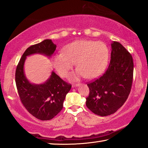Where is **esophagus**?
Returning a JSON list of instances; mask_svg holds the SVG:
<instances>
[{
    "label": "esophagus",
    "instance_id": "34e87169",
    "mask_svg": "<svg viewBox=\"0 0 148 148\" xmlns=\"http://www.w3.org/2000/svg\"><path fill=\"white\" fill-rule=\"evenodd\" d=\"M79 85H80V84H79V83H77V84H73V85L72 86V88H74V87L79 86Z\"/></svg>",
    "mask_w": 148,
    "mask_h": 148
}]
</instances>
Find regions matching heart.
Instances as JSON below:
<instances>
[{"label":"heart","mask_w":148,"mask_h":148,"mask_svg":"<svg viewBox=\"0 0 148 148\" xmlns=\"http://www.w3.org/2000/svg\"><path fill=\"white\" fill-rule=\"evenodd\" d=\"M109 51L104 42L81 39L68 44L63 53L55 54L52 64L60 76L66 77L74 63L77 69L70 75L71 81L81 78L94 79L101 75L108 64Z\"/></svg>","instance_id":"b5f03b06"}]
</instances>
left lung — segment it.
<instances>
[{
	"label": "left lung",
	"instance_id": "left-lung-1",
	"mask_svg": "<svg viewBox=\"0 0 148 148\" xmlns=\"http://www.w3.org/2000/svg\"><path fill=\"white\" fill-rule=\"evenodd\" d=\"M133 58L118 42L111 43L109 65L101 77L87 84L90 89L86 105L94 114L101 116L117 111L126 101L132 85Z\"/></svg>",
	"mask_w": 148,
	"mask_h": 148
}]
</instances>
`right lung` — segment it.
<instances>
[{"label":"right lung","instance_id":"right-lung-1","mask_svg":"<svg viewBox=\"0 0 148 148\" xmlns=\"http://www.w3.org/2000/svg\"><path fill=\"white\" fill-rule=\"evenodd\" d=\"M56 48L51 39L30 46L22 55L16 69V84L22 103L29 113L42 121L51 119L61 111L65 96L72 86L53 71L45 83H31L25 74L24 64L27 56L36 53L51 57Z\"/></svg>","mask_w":148,"mask_h":148}]
</instances>
